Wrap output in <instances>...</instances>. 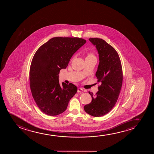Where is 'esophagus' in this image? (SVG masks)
Instances as JSON below:
<instances>
[{
  "mask_svg": "<svg viewBox=\"0 0 154 154\" xmlns=\"http://www.w3.org/2000/svg\"><path fill=\"white\" fill-rule=\"evenodd\" d=\"M82 91H83V89H82V88H78V91H78V93H81V92H82Z\"/></svg>",
  "mask_w": 154,
  "mask_h": 154,
  "instance_id": "34e87169",
  "label": "esophagus"
}]
</instances>
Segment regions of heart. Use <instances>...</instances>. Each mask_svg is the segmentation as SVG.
<instances>
[{
	"mask_svg": "<svg viewBox=\"0 0 154 154\" xmlns=\"http://www.w3.org/2000/svg\"><path fill=\"white\" fill-rule=\"evenodd\" d=\"M96 58L95 57V56L93 55V54L91 53H88L87 55L86 58Z\"/></svg>",
	"mask_w": 154,
	"mask_h": 154,
	"instance_id": "b5f03b06",
	"label": "heart"
}]
</instances>
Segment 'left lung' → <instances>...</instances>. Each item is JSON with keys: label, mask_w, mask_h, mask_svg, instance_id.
I'll return each instance as SVG.
<instances>
[{"label": "left lung", "mask_w": 154, "mask_h": 154, "mask_svg": "<svg viewBox=\"0 0 154 154\" xmlns=\"http://www.w3.org/2000/svg\"><path fill=\"white\" fill-rule=\"evenodd\" d=\"M89 40L99 55L96 76L101 85L96 95L89 92L92 100L84 108L91 116L101 117L108 113L117 102L122 86V67L118 53L112 46L100 38Z\"/></svg>", "instance_id": "1"}]
</instances>
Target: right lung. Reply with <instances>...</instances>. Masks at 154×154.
<instances>
[{
  "instance_id": "1",
  "label": "right lung",
  "mask_w": 154,
  "mask_h": 154,
  "mask_svg": "<svg viewBox=\"0 0 154 154\" xmlns=\"http://www.w3.org/2000/svg\"><path fill=\"white\" fill-rule=\"evenodd\" d=\"M86 42L82 38L54 37L37 51L30 68L32 97L39 108L46 115L56 116L67 109L77 87L59 82L60 70L66 69L74 54Z\"/></svg>"
}]
</instances>
